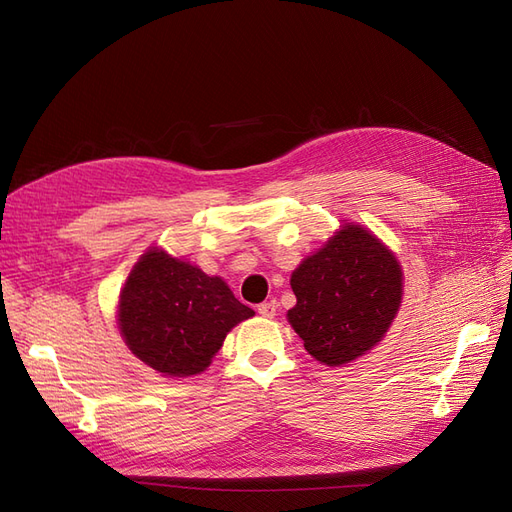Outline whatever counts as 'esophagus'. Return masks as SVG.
Here are the masks:
<instances>
[{"mask_svg": "<svg viewBox=\"0 0 512 512\" xmlns=\"http://www.w3.org/2000/svg\"><path fill=\"white\" fill-rule=\"evenodd\" d=\"M256 312H258L262 318H273L275 312H277V303H275V301L260 303V305L256 307Z\"/></svg>", "mask_w": 512, "mask_h": 512, "instance_id": "34e87169", "label": "esophagus"}]
</instances>
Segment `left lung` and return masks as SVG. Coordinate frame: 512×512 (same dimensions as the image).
Wrapping results in <instances>:
<instances>
[{
  "mask_svg": "<svg viewBox=\"0 0 512 512\" xmlns=\"http://www.w3.org/2000/svg\"><path fill=\"white\" fill-rule=\"evenodd\" d=\"M290 286L288 322L305 350L342 367L382 342L404 297V271L374 232L344 222L318 252L301 260Z\"/></svg>",
  "mask_w": 512,
  "mask_h": 512,
  "instance_id": "obj_1",
  "label": "left lung"
}]
</instances>
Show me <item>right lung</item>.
Listing matches in <instances>:
<instances>
[{"instance_id":"add662e5","label":"right lung","mask_w":512,"mask_h":512,"mask_svg":"<svg viewBox=\"0 0 512 512\" xmlns=\"http://www.w3.org/2000/svg\"><path fill=\"white\" fill-rule=\"evenodd\" d=\"M218 275L151 245L119 292L117 327L123 342L166 378H190L211 365L226 335L252 318Z\"/></svg>"}]
</instances>
